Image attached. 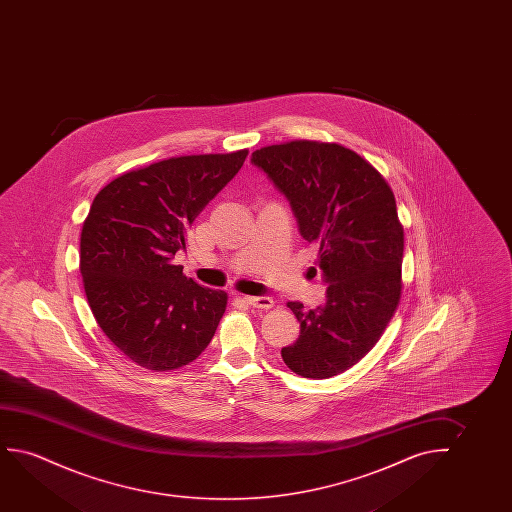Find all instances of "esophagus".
I'll use <instances>...</instances> for the list:
<instances>
[{"instance_id": "34e87169", "label": "esophagus", "mask_w": 512, "mask_h": 512, "mask_svg": "<svg viewBox=\"0 0 512 512\" xmlns=\"http://www.w3.org/2000/svg\"><path fill=\"white\" fill-rule=\"evenodd\" d=\"M246 302L257 309H271L274 306V301L271 297H264V295H252L246 297Z\"/></svg>"}]
</instances>
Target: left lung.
Returning a JSON list of instances; mask_svg holds the SVG:
<instances>
[{
  "instance_id": "obj_1",
  "label": "left lung",
  "mask_w": 512,
  "mask_h": 512,
  "mask_svg": "<svg viewBox=\"0 0 512 512\" xmlns=\"http://www.w3.org/2000/svg\"><path fill=\"white\" fill-rule=\"evenodd\" d=\"M252 162L287 196L329 285L316 309L288 302L301 336L281 350L283 362L302 378L343 374L376 346L402 297L404 227L392 189L364 157L329 141L269 145Z\"/></svg>"
}]
</instances>
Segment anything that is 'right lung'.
I'll use <instances>...</instances> for the list:
<instances>
[{
	"instance_id": "obj_1",
	"label": "right lung",
	"mask_w": 512,
	"mask_h": 512,
	"mask_svg": "<svg viewBox=\"0 0 512 512\" xmlns=\"http://www.w3.org/2000/svg\"><path fill=\"white\" fill-rule=\"evenodd\" d=\"M246 155L171 157L117 176L94 197L80 234L85 295L105 336L134 364L175 371L215 336L227 294L187 278L173 255Z\"/></svg>"
}]
</instances>
